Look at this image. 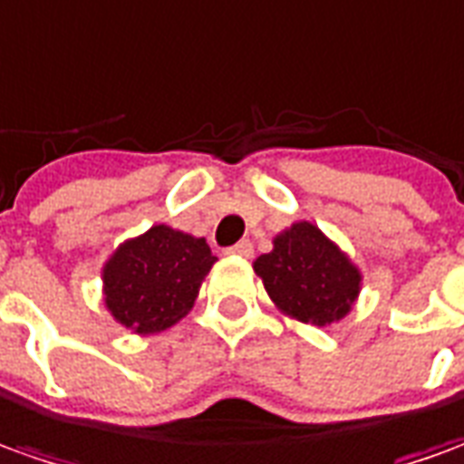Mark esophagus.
<instances>
[{
    "label": "esophagus",
    "mask_w": 464,
    "mask_h": 464,
    "mask_svg": "<svg viewBox=\"0 0 464 464\" xmlns=\"http://www.w3.org/2000/svg\"><path fill=\"white\" fill-rule=\"evenodd\" d=\"M228 254H233V256L248 258L251 254H254V246H251V241H238V244L228 248Z\"/></svg>",
    "instance_id": "esophagus-1"
}]
</instances>
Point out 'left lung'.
Segmentation results:
<instances>
[{
	"instance_id": "obj_1",
	"label": "left lung",
	"mask_w": 464,
	"mask_h": 464,
	"mask_svg": "<svg viewBox=\"0 0 464 464\" xmlns=\"http://www.w3.org/2000/svg\"><path fill=\"white\" fill-rule=\"evenodd\" d=\"M269 297L299 323L327 327L343 320L361 289L351 258L307 220L274 238V248L254 261Z\"/></svg>"
}]
</instances>
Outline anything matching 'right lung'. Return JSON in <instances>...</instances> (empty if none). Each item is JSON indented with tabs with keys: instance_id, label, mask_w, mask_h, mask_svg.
Returning a JSON list of instances; mask_svg holds the SVG:
<instances>
[{
	"instance_id": "1",
	"label": "right lung",
	"mask_w": 464,
	"mask_h": 464,
	"mask_svg": "<svg viewBox=\"0 0 464 464\" xmlns=\"http://www.w3.org/2000/svg\"><path fill=\"white\" fill-rule=\"evenodd\" d=\"M213 264L206 238L154 226L126 241L103 266L106 307L140 335L167 330L190 312Z\"/></svg>"
}]
</instances>
